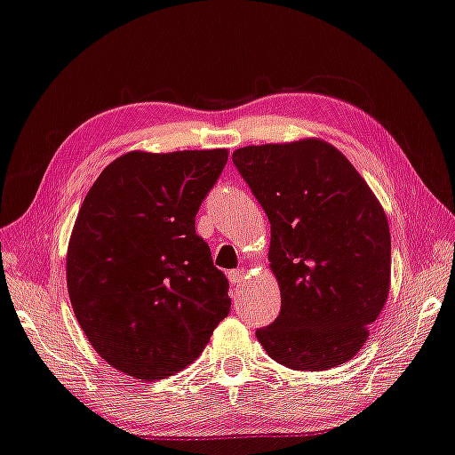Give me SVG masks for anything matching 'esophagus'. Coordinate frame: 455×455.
Masks as SVG:
<instances>
[{"label":"esophagus","mask_w":455,"mask_h":455,"mask_svg":"<svg viewBox=\"0 0 455 455\" xmlns=\"http://www.w3.org/2000/svg\"><path fill=\"white\" fill-rule=\"evenodd\" d=\"M228 279L231 285H237V283L243 281V271L242 269H234V271H228Z\"/></svg>","instance_id":"esophagus-1"}]
</instances>
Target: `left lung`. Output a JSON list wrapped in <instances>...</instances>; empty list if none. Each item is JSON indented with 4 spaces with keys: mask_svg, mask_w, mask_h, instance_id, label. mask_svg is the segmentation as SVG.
<instances>
[{
    "mask_svg": "<svg viewBox=\"0 0 455 455\" xmlns=\"http://www.w3.org/2000/svg\"><path fill=\"white\" fill-rule=\"evenodd\" d=\"M271 224L281 313L257 340L295 371H327L363 348L390 289V229L355 166L308 139L231 154Z\"/></svg>",
    "mask_w": 455,
    "mask_h": 455,
    "instance_id": "8db88e82",
    "label": "left lung"
}]
</instances>
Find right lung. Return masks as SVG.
<instances>
[{"instance_id":"obj_1","label":"right lung","mask_w":455,"mask_h":455,"mask_svg":"<svg viewBox=\"0 0 455 455\" xmlns=\"http://www.w3.org/2000/svg\"><path fill=\"white\" fill-rule=\"evenodd\" d=\"M228 150L128 152L102 170L76 216L67 287L94 350L140 380L200 356L231 301L196 234Z\"/></svg>"}]
</instances>
